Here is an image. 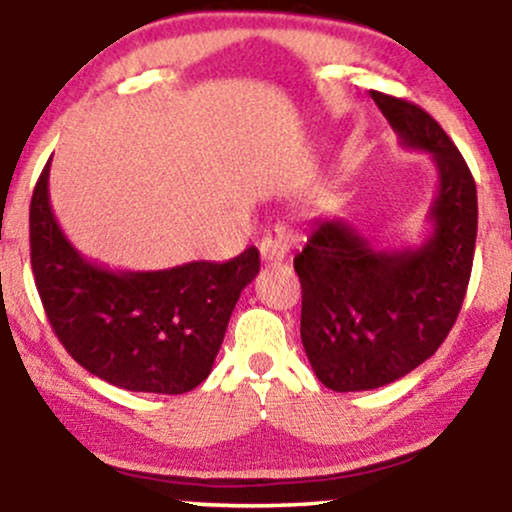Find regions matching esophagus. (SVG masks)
<instances>
[{
  "label": "esophagus",
  "instance_id": "1",
  "mask_svg": "<svg viewBox=\"0 0 512 512\" xmlns=\"http://www.w3.org/2000/svg\"><path fill=\"white\" fill-rule=\"evenodd\" d=\"M291 245H293V236H291L289 231H286L284 226L269 228V231L264 233L262 240H260L262 260L267 262V264L281 262L286 255H289Z\"/></svg>",
  "mask_w": 512,
  "mask_h": 512
}]
</instances>
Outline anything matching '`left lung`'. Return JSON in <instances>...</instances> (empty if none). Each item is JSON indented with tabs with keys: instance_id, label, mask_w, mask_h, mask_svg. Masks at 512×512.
Here are the masks:
<instances>
[{
	"instance_id": "1",
	"label": "left lung",
	"mask_w": 512,
	"mask_h": 512,
	"mask_svg": "<svg viewBox=\"0 0 512 512\" xmlns=\"http://www.w3.org/2000/svg\"><path fill=\"white\" fill-rule=\"evenodd\" d=\"M370 96L404 149L431 154L438 190L431 233L416 248L375 250L354 223L332 216L313 221L293 257L303 349L334 392L390 385L436 354L462 308L477 243V185L457 146L419 105Z\"/></svg>"
}]
</instances>
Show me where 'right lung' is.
Instances as JSON below:
<instances>
[{"label": "right lung", "instance_id": "obj_1", "mask_svg": "<svg viewBox=\"0 0 512 512\" xmlns=\"http://www.w3.org/2000/svg\"><path fill=\"white\" fill-rule=\"evenodd\" d=\"M50 161L31 199V264L64 349L105 383L182 395L207 380L240 291L260 272L250 248L228 262L115 272L69 243L50 207Z\"/></svg>", "mask_w": 512, "mask_h": 512}]
</instances>
